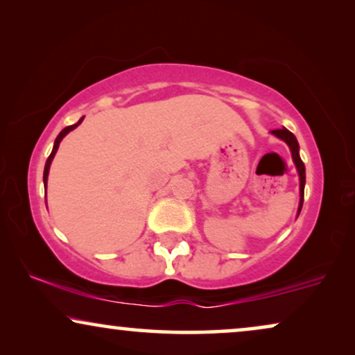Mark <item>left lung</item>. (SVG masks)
I'll use <instances>...</instances> for the list:
<instances>
[{"instance_id":"obj_1","label":"left lung","mask_w":355,"mask_h":355,"mask_svg":"<svg viewBox=\"0 0 355 355\" xmlns=\"http://www.w3.org/2000/svg\"><path fill=\"white\" fill-rule=\"evenodd\" d=\"M271 134L276 135V137L284 140L286 144L289 145L291 148V153H293V159H294V164L295 168H297V173H299V179H300V202H299V210H297V215L302 210V203H304V187H305V166L302 163V159L299 157V144H297V139H295V135L293 132H289L288 129L283 128V129H275L271 130Z\"/></svg>"}]
</instances>
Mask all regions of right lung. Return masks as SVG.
<instances>
[{
  "label": "right lung",
  "instance_id": "add662e5",
  "mask_svg": "<svg viewBox=\"0 0 355 355\" xmlns=\"http://www.w3.org/2000/svg\"><path fill=\"white\" fill-rule=\"evenodd\" d=\"M82 119H84V118H82ZM82 119L79 121V123H76V124H72V125H67V128L62 129L61 132H60V135H58V137H56L55 145H53V150H51V155H50V157H48L46 163H45V171H43V184H45V186H46V181H48V173H50V164H51V162H53V158H55V155H56V152H58V147H60L61 140L64 139L66 135L69 134L72 129H76L77 125H79V124L82 123Z\"/></svg>",
  "mask_w": 355,
  "mask_h": 355
}]
</instances>
